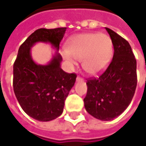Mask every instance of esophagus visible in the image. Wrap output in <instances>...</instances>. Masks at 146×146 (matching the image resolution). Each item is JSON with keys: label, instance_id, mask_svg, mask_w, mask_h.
<instances>
[{"label": "esophagus", "instance_id": "34e87169", "mask_svg": "<svg viewBox=\"0 0 146 146\" xmlns=\"http://www.w3.org/2000/svg\"><path fill=\"white\" fill-rule=\"evenodd\" d=\"M80 80H83L82 77H80V76H77V77H76V81H80Z\"/></svg>", "mask_w": 146, "mask_h": 146}]
</instances>
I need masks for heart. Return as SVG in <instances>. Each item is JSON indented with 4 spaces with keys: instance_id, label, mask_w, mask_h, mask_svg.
I'll return each mask as SVG.
<instances>
[{
    "instance_id": "obj_1",
    "label": "heart",
    "mask_w": 146,
    "mask_h": 146,
    "mask_svg": "<svg viewBox=\"0 0 146 146\" xmlns=\"http://www.w3.org/2000/svg\"><path fill=\"white\" fill-rule=\"evenodd\" d=\"M64 58L73 64L74 59L81 60L84 70L97 74L107 66L113 54L112 40L105 33H88L73 36L66 44Z\"/></svg>"
}]
</instances>
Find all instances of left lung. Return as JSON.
Listing matches in <instances>:
<instances>
[{
    "mask_svg": "<svg viewBox=\"0 0 146 146\" xmlns=\"http://www.w3.org/2000/svg\"><path fill=\"white\" fill-rule=\"evenodd\" d=\"M113 43V59L98 78L87 81L84 98L87 112L101 120H111L127 108L137 86L136 59L131 45L113 30L106 27Z\"/></svg>",
    "mask_w": 146,
    "mask_h": 146,
    "instance_id": "8db88e82",
    "label": "left lung"
}]
</instances>
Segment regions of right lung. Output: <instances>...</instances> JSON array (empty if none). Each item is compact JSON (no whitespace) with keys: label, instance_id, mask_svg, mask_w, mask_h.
Wrapping results in <instances>:
<instances>
[{"label":"right lung","instance_id":"obj_1","mask_svg":"<svg viewBox=\"0 0 146 146\" xmlns=\"http://www.w3.org/2000/svg\"><path fill=\"white\" fill-rule=\"evenodd\" d=\"M66 30L41 28L34 31L19 47L14 62L15 95L24 112L39 121H50L62 113L76 75L61 69L62 58L58 52L48 65H38L32 59L30 50L36 42H48L58 50Z\"/></svg>","mask_w":146,"mask_h":146}]
</instances>
